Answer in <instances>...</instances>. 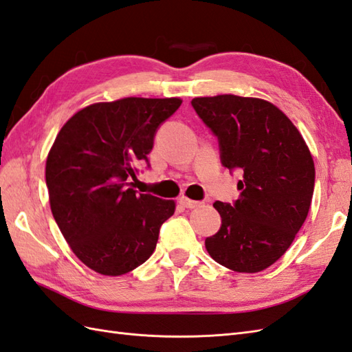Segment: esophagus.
I'll list each match as a JSON object with an SVG mask.
<instances>
[{
    "instance_id": "1",
    "label": "esophagus",
    "mask_w": 352,
    "mask_h": 352,
    "mask_svg": "<svg viewBox=\"0 0 352 352\" xmlns=\"http://www.w3.org/2000/svg\"><path fill=\"white\" fill-rule=\"evenodd\" d=\"M178 202L182 204V206H183V207H186V208H196V207L202 206V202H199V201H193V199H190V198H187V196H179Z\"/></svg>"
}]
</instances>
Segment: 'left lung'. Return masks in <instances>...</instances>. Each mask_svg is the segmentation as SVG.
I'll use <instances>...</instances> for the list:
<instances>
[{
    "instance_id": "1",
    "label": "left lung",
    "mask_w": 352,
    "mask_h": 352,
    "mask_svg": "<svg viewBox=\"0 0 352 352\" xmlns=\"http://www.w3.org/2000/svg\"><path fill=\"white\" fill-rule=\"evenodd\" d=\"M192 104L219 138L223 166L243 170L234 206L213 204L222 225L206 249L232 272H263L289 249L307 217L312 154L292 121L264 99L219 94L195 97Z\"/></svg>"
}]
</instances>
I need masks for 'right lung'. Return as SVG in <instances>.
I'll return each instance as SVG.
<instances>
[{
    "mask_svg": "<svg viewBox=\"0 0 352 352\" xmlns=\"http://www.w3.org/2000/svg\"><path fill=\"white\" fill-rule=\"evenodd\" d=\"M179 97H124L85 106L56 135L46 159L49 204L73 253L93 272L121 276L148 259L173 199L136 193L127 183L146 160L160 122Z\"/></svg>",
    "mask_w": 352,
    "mask_h": 352,
    "instance_id": "right-lung-1",
    "label": "right lung"
}]
</instances>
